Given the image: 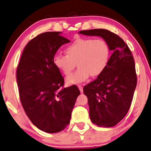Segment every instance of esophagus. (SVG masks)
<instances>
[{"mask_svg": "<svg viewBox=\"0 0 151 151\" xmlns=\"http://www.w3.org/2000/svg\"><path fill=\"white\" fill-rule=\"evenodd\" d=\"M78 88H79V89L80 90V92H81V93H83V87H82L81 85H78Z\"/></svg>", "mask_w": 151, "mask_h": 151, "instance_id": "34e87169", "label": "esophagus"}]
</instances>
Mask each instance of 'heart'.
I'll return each mask as SVG.
<instances>
[{"label": "heart", "instance_id": "b5f03b06", "mask_svg": "<svg viewBox=\"0 0 151 151\" xmlns=\"http://www.w3.org/2000/svg\"><path fill=\"white\" fill-rule=\"evenodd\" d=\"M65 52L66 55H55L53 63L65 76L70 75L78 63L79 69L66 79L70 85L86 81L90 75L98 77L109 61V46L103 39L79 38L68 45Z\"/></svg>", "mask_w": 151, "mask_h": 151}]
</instances>
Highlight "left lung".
I'll list each match as a JSON object with an SVG mask.
<instances>
[{
    "label": "left lung",
    "mask_w": 151,
    "mask_h": 151,
    "mask_svg": "<svg viewBox=\"0 0 151 151\" xmlns=\"http://www.w3.org/2000/svg\"><path fill=\"white\" fill-rule=\"evenodd\" d=\"M79 34L103 38L112 51L103 73L83 87L92 123L112 127L126 116L131 105L137 86L133 57L124 40L109 30H83Z\"/></svg>",
    "instance_id": "8db88e82"
}]
</instances>
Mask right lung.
<instances>
[{
	"instance_id": "add662e5",
	"label": "right lung",
	"mask_w": 151,
	"mask_h": 151,
	"mask_svg": "<svg viewBox=\"0 0 151 151\" xmlns=\"http://www.w3.org/2000/svg\"><path fill=\"white\" fill-rule=\"evenodd\" d=\"M61 33L45 32L29 41L17 70L23 109L34 125L48 133L61 131L70 124L80 94L75 85L63 88V77L53 63L59 48L70 42Z\"/></svg>"
}]
</instances>
